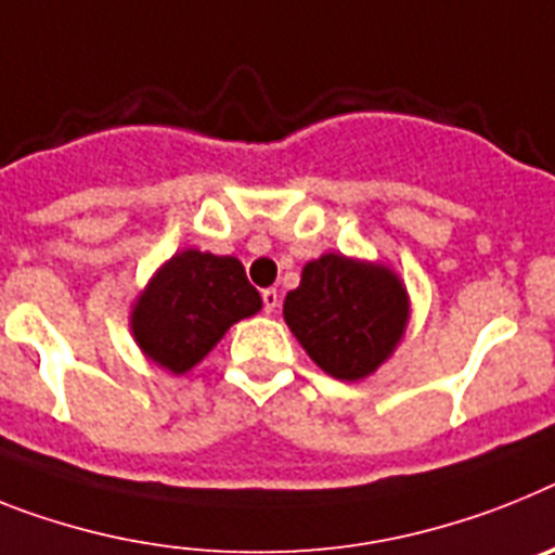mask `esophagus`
<instances>
[{
  "label": "esophagus",
  "instance_id": "esophagus-1",
  "mask_svg": "<svg viewBox=\"0 0 555 555\" xmlns=\"http://www.w3.org/2000/svg\"><path fill=\"white\" fill-rule=\"evenodd\" d=\"M279 301H282V296H279L276 287H268V291H262V305H264V313H276Z\"/></svg>",
  "mask_w": 555,
  "mask_h": 555
}]
</instances>
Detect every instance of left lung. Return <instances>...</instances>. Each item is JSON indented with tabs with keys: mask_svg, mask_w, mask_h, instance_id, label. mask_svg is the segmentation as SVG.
Returning <instances> with one entry per match:
<instances>
[{
	"mask_svg": "<svg viewBox=\"0 0 555 555\" xmlns=\"http://www.w3.org/2000/svg\"><path fill=\"white\" fill-rule=\"evenodd\" d=\"M285 321L305 352L338 380H361L392 356L409 324V293L386 264L324 254L287 293Z\"/></svg>",
	"mask_w": 555,
	"mask_h": 555,
	"instance_id": "8db88e82",
	"label": "left lung"
}]
</instances>
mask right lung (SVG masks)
I'll list each match as a JSON object with an SVG mask.
<instances>
[{
    "label": "right lung",
    "mask_w": 555,
    "mask_h": 555,
    "mask_svg": "<svg viewBox=\"0 0 555 555\" xmlns=\"http://www.w3.org/2000/svg\"><path fill=\"white\" fill-rule=\"evenodd\" d=\"M262 296L234 256L185 248L157 270L132 305V335L143 356L183 375L217 347L231 324L259 313Z\"/></svg>",
    "instance_id": "add662e5"
}]
</instances>
